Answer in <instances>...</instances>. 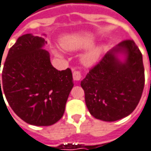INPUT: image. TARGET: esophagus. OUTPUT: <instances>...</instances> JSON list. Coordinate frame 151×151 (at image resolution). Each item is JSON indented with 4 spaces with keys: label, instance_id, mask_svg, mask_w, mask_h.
<instances>
[{
    "label": "esophagus",
    "instance_id": "1",
    "mask_svg": "<svg viewBox=\"0 0 151 151\" xmlns=\"http://www.w3.org/2000/svg\"><path fill=\"white\" fill-rule=\"evenodd\" d=\"M72 76H73V79H74L75 80H76V81L80 80L81 77H82V76H81V72H80V71H73Z\"/></svg>",
    "mask_w": 151,
    "mask_h": 151
}]
</instances>
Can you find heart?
Listing matches in <instances>:
<instances>
[{"mask_svg":"<svg viewBox=\"0 0 151 151\" xmlns=\"http://www.w3.org/2000/svg\"><path fill=\"white\" fill-rule=\"evenodd\" d=\"M92 37L88 34H84V33L76 34L63 38L61 41V45L65 50L72 51V50H80L83 47H86L92 42ZM103 50L104 48L101 45L92 47L83 55L82 62L88 66L94 64L100 59V57L103 53ZM55 53L57 55L59 54L57 53V51H55Z\"/></svg>","mask_w":151,"mask_h":151,"instance_id":"heart-1","label":"heart"}]
</instances>
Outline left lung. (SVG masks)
Instances as JSON below:
<instances>
[{
  "label": "left lung",
  "instance_id": "1",
  "mask_svg": "<svg viewBox=\"0 0 151 151\" xmlns=\"http://www.w3.org/2000/svg\"><path fill=\"white\" fill-rule=\"evenodd\" d=\"M124 52L119 61L116 54ZM145 72L142 55L134 40L121 42L90 69L80 85L89 113L104 122H115L136 109L142 94Z\"/></svg>",
  "mask_w": 151,
  "mask_h": 151
}]
</instances>
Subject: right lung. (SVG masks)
<instances>
[{"label":"right lung","instance_id":"1","mask_svg":"<svg viewBox=\"0 0 151 151\" xmlns=\"http://www.w3.org/2000/svg\"><path fill=\"white\" fill-rule=\"evenodd\" d=\"M45 43L30 34L19 37L3 65L1 85L0 80V96L4 92L14 113L37 126L61 119L74 85L70 68L58 71L51 65L49 52L42 49Z\"/></svg>","mask_w":151,"mask_h":151}]
</instances>
